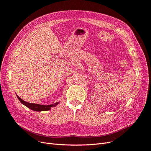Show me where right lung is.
Here are the masks:
<instances>
[{"label":"right lung","mask_w":151,"mask_h":151,"mask_svg":"<svg viewBox=\"0 0 151 151\" xmlns=\"http://www.w3.org/2000/svg\"><path fill=\"white\" fill-rule=\"evenodd\" d=\"M16 96H17L18 99L19 100L20 102L22 104H23L24 105H25L26 106H27L28 108H29V109H32V110L36 111H48V110H49V109H50V108L55 106L56 105H57L58 104V102L54 103L53 104H50V105H41V104H38L30 103H28V102L24 101V100H22L21 98L18 96L17 95H16Z\"/></svg>","instance_id":"add662e5"}]
</instances>
